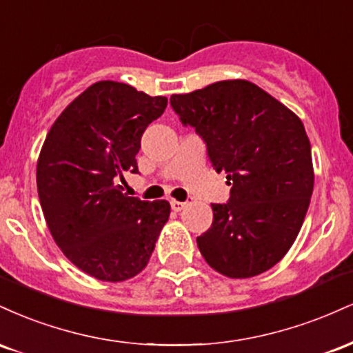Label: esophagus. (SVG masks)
Listing matches in <instances>:
<instances>
[{
  "label": "esophagus",
  "mask_w": 353,
  "mask_h": 353,
  "mask_svg": "<svg viewBox=\"0 0 353 353\" xmlns=\"http://www.w3.org/2000/svg\"><path fill=\"white\" fill-rule=\"evenodd\" d=\"M171 208L172 210H176V212H179L185 208V202H179V201H171Z\"/></svg>",
  "instance_id": "esophagus-1"
}]
</instances>
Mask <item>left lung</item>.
I'll list each match as a JSON object with an SVG mask.
<instances>
[{
  "mask_svg": "<svg viewBox=\"0 0 353 353\" xmlns=\"http://www.w3.org/2000/svg\"><path fill=\"white\" fill-rule=\"evenodd\" d=\"M171 106L232 185L228 204H212V225L197 237L202 257L230 279L265 272L292 247L314 190L302 121L245 79L172 94Z\"/></svg>",
  "mask_w": 353,
  "mask_h": 353,
  "instance_id": "1",
  "label": "left lung"
}]
</instances>
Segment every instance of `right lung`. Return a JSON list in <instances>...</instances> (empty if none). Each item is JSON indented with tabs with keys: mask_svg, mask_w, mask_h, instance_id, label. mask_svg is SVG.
<instances>
[{
	"mask_svg": "<svg viewBox=\"0 0 353 353\" xmlns=\"http://www.w3.org/2000/svg\"><path fill=\"white\" fill-rule=\"evenodd\" d=\"M165 106L164 96L99 81L61 112L44 139L36 184L46 224L72 264L99 281L139 274L171 214L168 201L129 197L121 185L124 172H137L141 137Z\"/></svg>",
	"mask_w": 353,
	"mask_h": 353,
	"instance_id": "obj_1",
	"label": "right lung"
}]
</instances>
